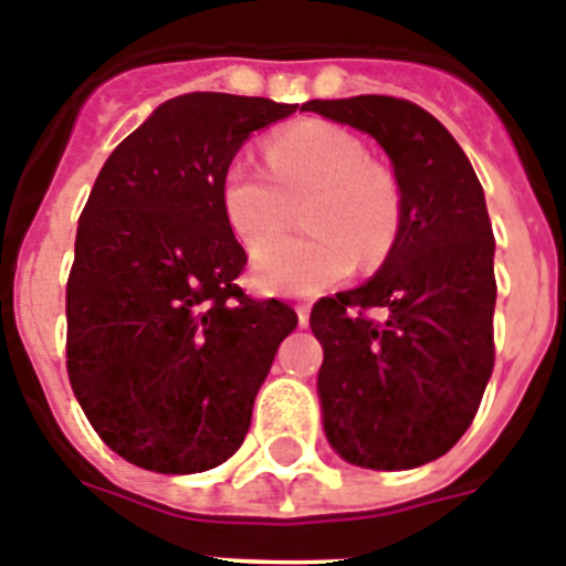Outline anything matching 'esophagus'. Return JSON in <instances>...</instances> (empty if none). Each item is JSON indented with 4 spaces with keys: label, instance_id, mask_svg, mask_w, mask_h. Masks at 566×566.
<instances>
[{
    "label": "esophagus",
    "instance_id": "34e87169",
    "mask_svg": "<svg viewBox=\"0 0 566 566\" xmlns=\"http://www.w3.org/2000/svg\"><path fill=\"white\" fill-rule=\"evenodd\" d=\"M308 312H312V306H308V303H297V319H300V326H308Z\"/></svg>",
    "mask_w": 566,
    "mask_h": 566
}]
</instances>
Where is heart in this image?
<instances>
[{
  "instance_id": "obj_1",
  "label": "heart",
  "mask_w": 566,
  "mask_h": 566,
  "mask_svg": "<svg viewBox=\"0 0 566 566\" xmlns=\"http://www.w3.org/2000/svg\"><path fill=\"white\" fill-rule=\"evenodd\" d=\"M266 172L247 158L227 167L221 209L234 238L254 252L282 231L291 203L308 197L303 239L275 241L254 254V280L277 294H319L388 258L402 227L397 175L365 153L357 135L332 122H300L263 147Z\"/></svg>"
}]
</instances>
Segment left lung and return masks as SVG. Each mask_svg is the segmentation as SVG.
<instances>
[{"label": "left lung", "instance_id": "8db88e82", "mask_svg": "<svg viewBox=\"0 0 566 566\" xmlns=\"http://www.w3.org/2000/svg\"><path fill=\"white\" fill-rule=\"evenodd\" d=\"M300 109L374 135L402 189V227L382 269L312 308L326 437L359 468H419L462 439L496 363V243L482 184L419 104L354 96Z\"/></svg>", "mask_w": 566, "mask_h": 566}]
</instances>
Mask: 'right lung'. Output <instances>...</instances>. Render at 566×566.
I'll list each match as a JSON object with an SVG mask.
<instances>
[{
    "label": "right lung",
    "mask_w": 566,
    "mask_h": 566,
    "mask_svg": "<svg viewBox=\"0 0 566 566\" xmlns=\"http://www.w3.org/2000/svg\"><path fill=\"white\" fill-rule=\"evenodd\" d=\"M297 109L269 98H169L113 149L78 218L67 277V377L118 457L201 473L247 439L297 314L238 286L247 252L221 209L240 144Z\"/></svg>",
    "instance_id": "add662e5"
}]
</instances>
